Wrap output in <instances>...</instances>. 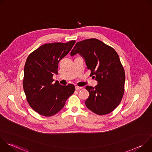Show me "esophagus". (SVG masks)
Wrapping results in <instances>:
<instances>
[{
    "label": "esophagus",
    "mask_w": 152,
    "mask_h": 152,
    "mask_svg": "<svg viewBox=\"0 0 152 152\" xmlns=\"http://www.w3.org/2000/svg\"><path fill=\"white\" fill-rule=\"evenodd\" d=\"M75 88H76V90H80V89L83 88V87H82V86H75Z\"/></svg>",
    "instance_id": "1"
}]
</instances>
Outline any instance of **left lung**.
<instances>
[{
  "label": "left lung",
  "mask_w": 152,
  "mask_h": 152,
  "mask_svg": "<svg viewBox=\"0 0 152 152\" xmlns=\"http://www.w3.org/2000/svg\"><path fill=\"white\" fill-rule=\"evenodd\" d=\"M79 54L97 85L86 86L90 96L85 104L97 115L111 113L120 104L123 94L125 73L116 51L102 41L87 39L77 42L70 55Z\"/></svg>",
  "instance_id": "1"
}]
</instances>
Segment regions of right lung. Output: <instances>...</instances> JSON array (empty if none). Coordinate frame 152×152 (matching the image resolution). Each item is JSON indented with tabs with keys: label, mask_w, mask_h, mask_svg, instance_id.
Wrapping results in <instances>:
<instances>
[{
	"label": "right lung",
	"mask_w": 152,
	"mask_h": 152,
	"mask_svg": "<svg viewBox=\"0 0 152 152\" xmlns=\"http://www.w3.org/2000/svg\"><path fill=\"white\" fill-rule=\"evenodd\" d=\"M76 41L53 42L39 47L28 57L24 68L23 89L32 109L41 115L50 117L61 110L75 91V86L53 83L58 75L59 61L67 55Z\"/></svg>",
	"instance_id": "right-lung-1"
}]
</instances>
